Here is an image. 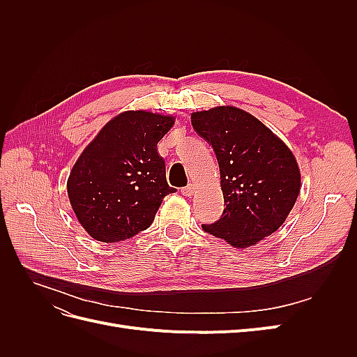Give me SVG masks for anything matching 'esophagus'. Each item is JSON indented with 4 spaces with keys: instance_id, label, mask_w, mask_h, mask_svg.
Masks as SVG:
<instances>
[{
    "instance_id": "esophagus-1",
    "label": "esophagus",
    "mask_w": 357,
    "mask_h": 357,
    "mask_svg": "<svg viewBox=\"0 0 357 357\" xmlns=\"http://www.w3.org/2000/svg\"><path fill=\"white\" fill-rule=\"evenodd\" d=\"M181 193H183V195H185V197H192L193 193H195V186H193V185H188L186 188L181 189Z\"/></svg>"
}]
</instances>
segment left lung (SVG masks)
Masks as SVG:
<instances>
[{"label": "left lung", "instance_id": "left-lung-1", "mask_svg": "<svg viewBox=\"0 0 357 357\" xmlns=\"http://www.w3.org/2000/svg\"><path fill=\"white\" fill-rule=\"evenodd\" d=\"M218 158L226 208L202 229L235 248L255 245L282 226L301 189L290 149L255 116L232 105L190 116Z\"/></svg>", "mask_w": 357, "mask_h": 357}]
</instances>
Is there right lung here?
Instances as JSON below:
<instances>
[{
	"label": "right lung",
	"instance_id": "1",
	"mask_svg": "<svg viewBox=\"0 0 357 357\" xmlns=\"http://www.w3.org/2000/svg\"><path fill=\"white\" fill-rule=\"evenodd\" d=\"M174 117L144 110L117 114L83 150L67 181L75 218L92 238L117 243L152 225L169 188L158 143Z\"/></svg>",
	"mask_w": 357,
	"mask_h": 357
}]
</instances>
